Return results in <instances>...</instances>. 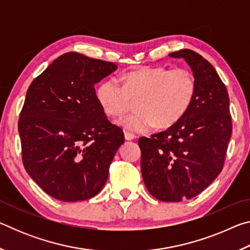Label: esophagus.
I'll return each mask as SVG.
<instances>
[{
	"instance_id": "1",
	"label": "esophagus",
	"mask_w": 250,
	"mask_h": 250,
	"mask_svg": "<svg viewBox=\"0 0 250 250\" xmlns=\"http://www.w3.org/2000/svg\"><path fill=\"white\" fill-rule=\"evenodd\" d=\"M125 140L131 141V140H134V139L137 138V137H135L133 133L128 132V131H125Z\"/></svg>"
}]
</instances>
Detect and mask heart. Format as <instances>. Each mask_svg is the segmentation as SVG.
Returning a JSON list of instances; mask_svg holds the SVG:
<instances>
[{
    "instance_id": "heart-1",
    "label": "heart",
    "mask_w": 250,
    "mask_h": 250,
    "mask_svg": "<svg viewBox=\"0 0 250 250\" xmlns=\"http://www.w3.org/2000/svg\"><path fill=\"white\" fill-rule=\"evenodd\" d=\"M101 83L96 98L105 116L119 117L135 100V112L120 118L117 124L132 132H146L153 128L167 129L188 112L195 96L196 83L185 68L143 67L121 77Z\"/></svg>"
}]
</instances>
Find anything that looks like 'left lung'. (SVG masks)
Masks as SVG:
<instances>
[{"mask_svg": "<svg viewBox=\"0 0 250 250\" xmlns=\"http://www.w3.org/2000/svg\"><path fill=\"white\" fill-rule=\"evenodd\" d=\"M184 59L196 90L181 120L163 132L142 137L141 173L147 191L163 202L196 196L222 172L231 135L229 97L209 62L191 49L168 54Z\"/></svg>", "mask_w": 250, "mask_h": 250, "instance_id": "8db88e82", "label": "left lung"}]
</instances>
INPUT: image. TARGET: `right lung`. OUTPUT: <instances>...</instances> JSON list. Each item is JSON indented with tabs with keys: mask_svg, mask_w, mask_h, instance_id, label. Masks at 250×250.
<instances>
[{
	"mask_svg": "<svg viewBox=\"0 0 250 250\" xmlns=\"http://www.w3.org/2000/svg\"><path fill=\"white\" fill-rule=\"evenodd\" d=\"M117 68L70 52L55 59L28 87L19 121L23 164L56 200H88L107 182L125 135L105 117L95 84Z\"/></svg>",
	"mask_w": 250,
	"mask_h": 250,
	"instance_id": "1",
	"label": "right lung"
}]
</instances>
